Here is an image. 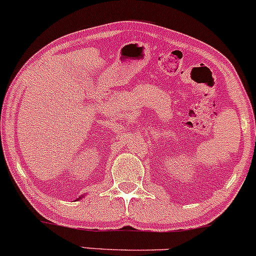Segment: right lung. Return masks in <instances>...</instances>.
<instances>
[{
  "mask_svg": "<svg viewBox=\"0 0 256 256\" xmlns=\"http://www.w3.org/2000/svg\"><path fill=\"white\" fill-rule=\"evenodd\" d=\"M82 197H83V196H81V197H78V198H77V200H81V198H82Z\"/></svg>",
  "mask_w": 256,
  "mask_h": 256,
  "instance_id": "obj_1",
  "label": "right lung"
}]
</instances>
